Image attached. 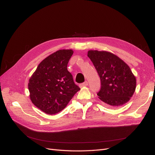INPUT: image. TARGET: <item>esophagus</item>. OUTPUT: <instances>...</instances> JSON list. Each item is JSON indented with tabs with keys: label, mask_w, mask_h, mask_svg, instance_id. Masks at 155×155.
I'll return each mask as SVG.
<instances>
[{
	"label": "esophagus",
	"mask_w": 155,
	"mask_h": 155,
	"mask_svg": "<svg viewBox=\"0 0 155 155\" xmlns=\"http://www.w3.org/2000/svg\"><path fill=\"white\" fill-rule=\"evenodd\" d=\"M87 85H88V82L86 81H85L84 83H81V85H80V87H84V86H87Z\"/></svg>",
	"instance_id": "34e87169"
}]
</instances>
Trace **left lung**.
<instances>
[{
	"label": "left lung",
	"instance_id": "obj_1",
	"mask_svg": "<svg viewBox=\"0 0 155 155\" xmlns=\"http://www.w3.org/2000/svg\"><path fill=\"white\" fill-rule=\"evenodd\" d=\"M87 55L100 78L101 88L97 93L100 99L114 107L128 102L137 86V79L128 65L107 51L89 50Z\"/></svg>",
	"mask_w": 155,
	"mask_h": 155
}]
</instances>
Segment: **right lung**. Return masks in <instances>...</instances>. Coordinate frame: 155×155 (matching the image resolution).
<instances>
[{
  "label": "right lung",
  "mask_w": 155,
  "mask_h": 155,
  "mask_svg": "<svg viewBox=\"0 0 155 155\" xmlns=\"http://www.w3.org/2000/svg\"><path fill=\"white\" fill-rule=\"evenodd\" d=\"M72 50H59L39 63L29 79L28 90L33 104L48 114L63 110L79 87L67 70Z\"/></svg>",
  "instance_id": "obj_1"
}]
</instances>
